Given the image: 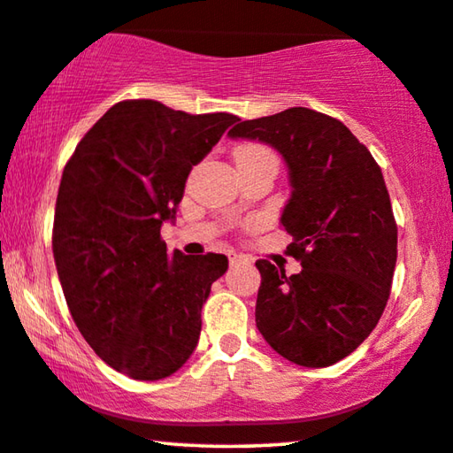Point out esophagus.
Instances as JSON below:
<instances>
[{"instance_id": "34e87169", "label": "esophagus", "mask_w": 453, "mask_h": 453, "mask_svg": "<svg viewBox=\"0 0 453 453\" xmlns=\"http://www.w3.org/2000/svg\"><path fill=\"white\" fill-rule=\"evenodd\" d=\"M242 263H248V258L244 257V254H235V252L229 254V265L235 266V265H242Z\"/></svg>"}]
</instances>
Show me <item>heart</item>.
<instances>
[{
    "instance_id": "b5f03b06",
    "label": "heart",
    "mask_w": 453,
    "mask_h": 453,
    "mask_svg": "<svg viewBox=\"0 0 453 453\" xmlns=\"http://www.w3.org/2000/svg\"><path fill=\"white\" fill-rule=\"evenodd\" d=\"M257 150H265L260 145H242V148L235 150V154H246V151H257Z\"/></svg>"
}]
</instances>
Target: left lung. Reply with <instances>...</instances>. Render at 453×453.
<instances>
[{
  "label": "left lung",
  "mask_w": 453,
  "mask_h": 453,
  "mask_svg": "<svg viewBox=\"0 0 453 453\" xmlns=\"http://www.w3.org/2000/svg\"><path fill=\"white\" fill-rule=\"evenodd\" d=\"M227 135L271 145L289 170L281 226L302 271L288 277L257 260L260 334L296 365H333L367 339L390 297L398 227L380 165L341 120L303 106Z\"/></svg>",
  "instance_id": "left-lung-1"
}]
</instances>
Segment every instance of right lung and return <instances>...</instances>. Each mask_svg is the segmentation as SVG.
<instances>
[{
  "label": "right lung",
  "instance_id": "add662e5",
  "mask_svg": "<svg viewBox=\"0 0 453 453\" xmlns=\"http://www.w3.org/2000/svg\"><path fill=\"white\" fill-rule=\"evenodd\" d=\"M235 114H188L156 100L108 108L63 170L53 257L75 326L102 361L133 380L178 372L201 334L224 254H168L164 221L184 182Z\"/></svg>",
  "mask_w": 453,
  "mask_h": 453
}]
</instances>
